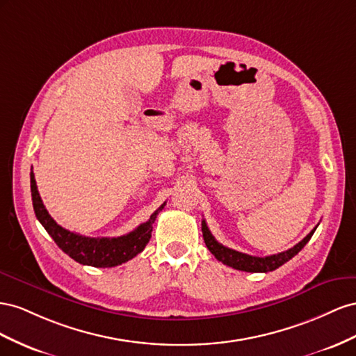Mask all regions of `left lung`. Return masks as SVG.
<instances>
[{
    "instance_id": "1",
    "label": "left lung",
    "mask_w": 356,
    "mask_h": 356,
    "mask_svg": "<svg viewBox=\"0 0 356 356\" xmlns=\"http://www.w3.org/2000/svg\"><path fill=\"white\" fill-rule=\"evenodd\" d=\"M316 228L318 227H314L309 232V234L293 248H291L285 252L276 253V255L261 258V257H252V255H248V253H241V252H237L234 249H229L227 246L220 245V243H218L216 238L211 236L206 220H202V223H201L204 243H206L207 249L213 253V255H215V258L225 264V266H228V267H232V268L240 270V271H248V273H268V271L279 268L280 266H283V264L296 257L297 253L307 245L309 240L313 236V232L316 231Z\"/></svg>"
}]
</instances>
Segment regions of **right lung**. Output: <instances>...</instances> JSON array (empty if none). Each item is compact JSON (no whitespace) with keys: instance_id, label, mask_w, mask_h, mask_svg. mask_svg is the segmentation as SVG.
I'll list each match as a JSON object with an SVG mask.
<instances>
[{"instance_id":"right-lung-1","label":"right lung","mask_w":356,"mask_h":356,"mask_svg":"<svg viewBox=\"0 0 356 356\" xmlns=\"http://www.w3.org/2000/svg\"><path fill=\"white\" fill-rule=\"evenodd\" d=\"M31 197L35 216L44 227L47 234L54 238L59 249L79 264L90 267H116L137 257L146 248L152 237V228L158 213L164 209L165 202L152 213L147 222L141 223L134 231L120 237H86L71 232L54 220L46 210L42 197L38 194L34 172L31 171Z\"/></svg>"}]
</instances>
